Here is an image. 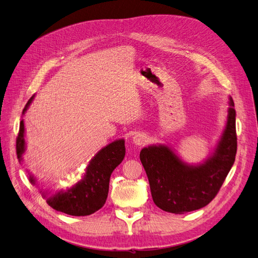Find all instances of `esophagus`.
I'll return each mask as SVG.
<instances>
[{
  "mask_svg": "<svg viewBox=\"0 0 258 258\" xmlns=\"http://www.w3.org/2000/svg\"><path fill=\"white\" fill-rule=\"evenodd\" d=\"M146 142H147V137L143 134H138L134 137V143L136 145L141 146V145H144Z\"/></svg>",
  "mask_w": 258,
  "mask_h": 258,
  "instance_id": "1",
  "label": "esophagus"
}]
</instances>
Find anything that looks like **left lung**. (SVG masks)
Returning a JSON list of instances; mask_svg holds the SVG:
<instances>
[{"label": "left lung", "mask_w": 258, "mask_h": 258, "mask_svg": "<svg viewBox=\"0 0 258 258\" xmlns=\"http://www.w3.org/2000/svg\"><path fill=\"white\" fill-rule=\"evenodd\" d=\"M229 104L221 141L212 157L202 165H186L166 145L144 147L140 153L153 200L158 208L184 214L206 207L220 191L237 154L236 111L231 98Z\"/></svg>", "instance_id": "left-lung-1"}]
</instances>
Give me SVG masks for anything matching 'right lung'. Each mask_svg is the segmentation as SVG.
Masks as SVG:
<instances>
[{"label": "right lung", "instance_id": "right-lung-1", "mask_svg": "<svg viewBox=\"0 0 258 258\" xmlns=\"http://www.w3.org/2000/svg\"><path fill=\"white\" fill-rule=\"evenodd\" d=\"M32 99L33 97L28 101L23 113L26 112ZM23 136H25V124L23 120H21L16 139V153L19 160L22 159L21 156L25 152ZM124 154H126V148H124L123 140H117L103 147L89 162L82 181L75 184L72 188L52 195L47 199L48 206L60 212L73 216H86L95 213L104 206L108 194L111 174L122 161ZM30 181L34 183V178L30 176Z\"/></svg>", "mask_w": 258, "mask_h": 258}]
</instances>
